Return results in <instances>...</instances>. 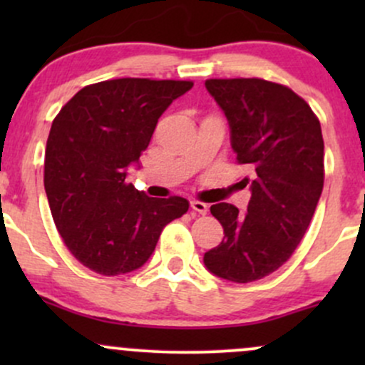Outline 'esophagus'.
I'll return each instance as SVG.
<instances>
[{"label":"esophagus","mask_w":365,"mask_h":365,"mask_svg":"<svg viewBox=\"0 0 365 365\" xmlns=\"http://www.w3.org/2000/svg\"><path fill=\"white\" fill-rule=\"evenodd\" d=\"M190 207L194 209L195 212H199V215H206L209 211V206L206 202H200V200H190Z\"/></svg>","instance_id":"esophagus-1"}]
</instances>
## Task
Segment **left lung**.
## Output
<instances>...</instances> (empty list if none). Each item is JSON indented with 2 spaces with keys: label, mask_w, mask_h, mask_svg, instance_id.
<instances>
[{
  "label": "left lung",
  "mask_w": 365,
  "mask_h": 365,
  "mask_svg": "<svg viewBox=\"0 0 365 365\" xmlns=\"http://www.w3.org/2000/svg\"><path fill=\"white\" fill-rule=\"evenodd\" d=\"M206 89L225 113L230 142L250 168L247 215L212 204L221 244L204 254L217 278L249 283L271 274L300 244L324 183L321 123L300 96L262 78H209Z\"/></svg>",
  "instance_id": "obj_1"
}]
</instances>
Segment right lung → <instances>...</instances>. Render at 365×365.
<instances>
[{
  "mask_svg": "<svg viewBox=\"0 0 365 365\" xmlns=\"http://www.w3.org/2000/svg\"><path fill=\"white\" fill-rule=\"evenodd\" d=\"M188 81L115 78L83 87L49 130L44 188L58 232L77 261L104 276L149 261L163 228L188 211L183 197L154 199L127 182L159 116Z\"/></svg>",
  "mask_w": 365,
  "mask_h": 365,
  "instance_id": "1",
  "label": "right lung"
}]
</instances>
